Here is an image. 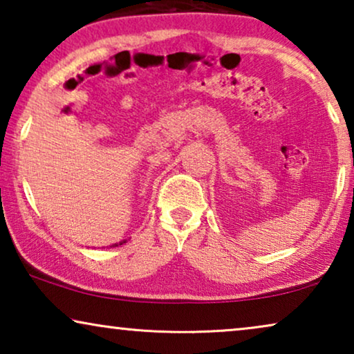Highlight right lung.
Returning a JSON list of instances; mask_svg holds the SVG:
<instances>
[{"instance_id": "add662e5", "label": "right lung", "mask_w": 354, "mask_h": 354, "mask_svg": "<svg viewBox=\"0 0 354 354\" xmlns=\"http://www.w3.org/2000/svg\"><path fill=\"white\" fill-rule=\"evenodd\" d=\"M122 243H125V241H120V243H119V245H122ZM113 246H118V243H114Z\"/></svg>"}]
</instances>
